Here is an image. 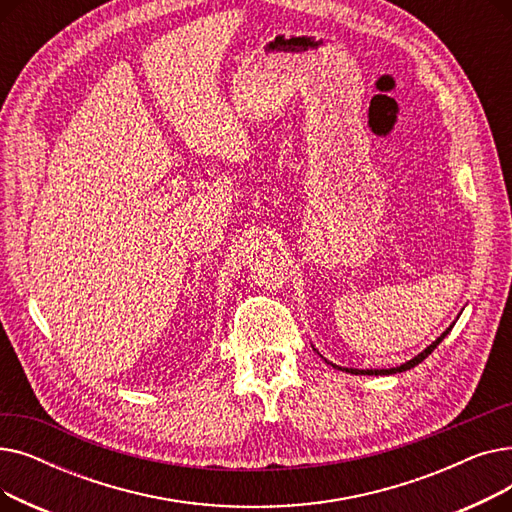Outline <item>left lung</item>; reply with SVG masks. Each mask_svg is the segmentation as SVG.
<instances>
[{"label":"left lung","instance_id":"left-lung-1","mask_svg":"<svg viewBox=\"0 0 512 512\" xmlns=\"http://www.w3.org/2000/svg\"><path fill=\"white\" fill-rule=\"evenodd\" d=\"M456 319H459V317H456ZM454 319V321H456ZM454 321H452V324L432 342V344H429V346H425L423 348V351L419 353V355H415L411 361H407V363H402V365H398V367H390V369H357V367H340V365H336V363H332V361H328L324 355H321L319 351H317V348H313V351H317V355L321 357V359H324L326 363H330L334 369H340V371H346V373H353V375H394V373H400V371H407V369H413L415 365H419L425 357H429V355H432V351H434V348L448 336V332L452 330V326H454Z\"/></svg>","mask_w":512,"mask_h":512}]
</instances>
